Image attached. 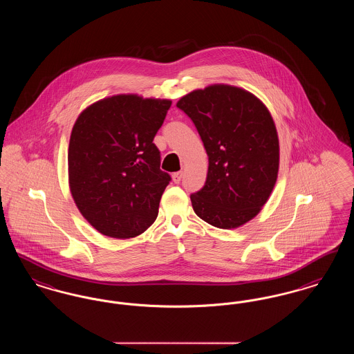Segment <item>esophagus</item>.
<instances>
[{
	"label": "esophagus",
	"mask_w": 354,
	"mask_h": 354,
	"mask_svg": "<svg viewBox=\"0 0 354 354\" xmlns=\"http://www.w3.org/2000/svg\"><path fill=\"white\" fill-rule=\"evenodd\" d=\"M182 178H183V172H182V171L172 174V180H174V183H179V182L182 180Z\"/></svg>",
	"instance_id": "1"
}]
</instances>
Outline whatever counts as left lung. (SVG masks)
<instances>
[{"label": "left lung", "instance_id": "1", "mask_svg": "<svg viewBox=\"0 0 354 354\" xmlns=\"http://www.w3.org/2000/svg\"><path fill=\"white\" fill-rule=\"evenodd\" d=\"M176 106L194 122L208 156L205 185L191 195L195 214L232 230L252 220L277 180L280 146L267 106L231 84H209Z\"/></svg>", "mask_w": 354, "mask_h": 354}]
</instances>
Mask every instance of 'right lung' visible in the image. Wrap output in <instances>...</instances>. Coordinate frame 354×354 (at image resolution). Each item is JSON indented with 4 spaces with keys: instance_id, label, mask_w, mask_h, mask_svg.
Instances as JSON below:
<instances>
[{
    "instance_id": "add662e5",
    "label": "right lung",
    "mask_w": 354,
    "mask_h": 354,
    "mask_svg": "<svg viewBox=\"0 0 354 354\" xmlns=\"http://www.w3.org/2000/svg\"><path fill=\"white\" fill-rule=\"evenodd\" d=\"M169 100L118 94L87 106L68 143V187L80 212L102 235L130 239L158 216L169 183L152 143Z\"/></svg>"
}]
</instances>
